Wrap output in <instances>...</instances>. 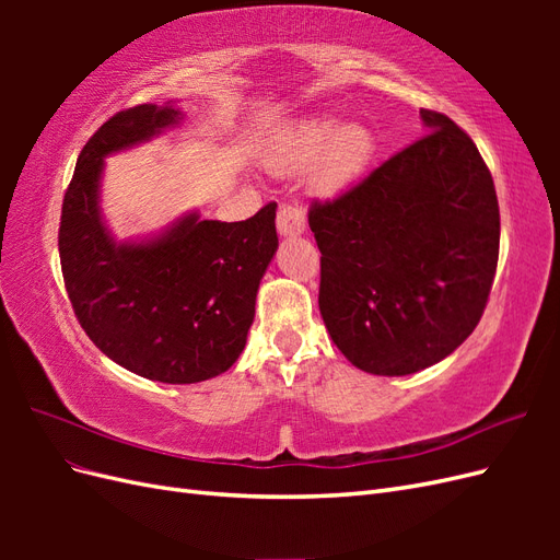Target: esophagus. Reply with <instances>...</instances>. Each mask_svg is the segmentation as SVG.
Returning a JSON list of instances; mask_svg holds the SVG:
<instances>
[{"mask_svg": "<svg viewBox=\"0 0 560 560\" xmlns=\"http://www.w3.org/2000/svg\"><path fill=\"white\" fill-rule=\"evenodd\" d=\"M306 229V214L294 202H280L278 208V231L284 238H292V235H301Z\"/></svg>", "mask_w": 560, "mask_h": 560, "instance_id": "34e87169", "label": "esophagus"}]
</instances>
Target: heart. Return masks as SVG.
Segmentation results:
<instances>
[{"label":"heart","mask_w":560,"mask_h":560,"mask_svg":"<svg viewBox=\"0 0 560 560\" xmlns=\"http://www.w3.org/2000/svg\"><path fill=\"white\" fill-rule=\"evenodd\" d=\"M374 154V135L362 124H341L336 116H306L287 128L270 154L280 173L308 167V186L315 194L336 196L360 179Z\"/></svg>","instance_id":"heart-1"}]
</instances>
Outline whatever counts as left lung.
<instances>
[{
	"instance_id": "8db88e82",
	"label": "left lung",
	"mask_w": 560,
	"mask_h": 560,
	"mask_svg": "<svg viewBox=\"0 0 560 560\" xmlns=\"http://www.w3.org/2000/svg\"><path fill=\"white\" fill-rule=\"evenodd\" d=\"M336 200L313 202L319 313L348 362L374 376L428 369L479 325L500 252L493 177L448 116Z\"/></svg>"
}]
</instances>
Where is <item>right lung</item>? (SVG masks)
<instances>
[{"instance_id":"obj_1","label":"right lung","mask_w":560,"mask_h":560,"mask_svg":"<svg viewBox=\"0 0 560 560\" xmlns=\"http://www.w3.org/2000/svg\"><path fill=\"white\" fill-rule=\"evenodd\" d=\"M179 121L182 112L167 103L130 107L100 126L77 159L58 233L83 331L118 366L173 385L214 378L241 358L278 249L276 202L245 222L189 212L149 238H114L100 208L105 159Z\"/></svg>"}]
</instances>
